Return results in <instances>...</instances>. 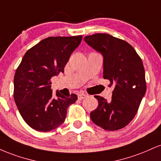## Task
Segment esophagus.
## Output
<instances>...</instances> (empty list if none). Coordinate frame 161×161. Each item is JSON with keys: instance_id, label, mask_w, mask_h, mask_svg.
Segmentation results:
<instances>
[{"instance_id": "1", "label": "esophagus", "mask_w": 161, "mask_h": 161, "mask_svg": "<svg viewBox=\"0 0 161 161\" xmlns=\"http://www.w3.org/2000/svg\"><path fill=\"white\" fill-rule=\"evenodd\" d=\"M88 97V95H86V94H79V95H78V98L79 100H82L84 98H86V97Z\"/></svg>"}]
</instances>
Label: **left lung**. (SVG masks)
<instances>
[{
    "mask_svg": "<svg viewBox=\"0 0 161 161\" xmlns=\"http://www.w3.org/2000/svg\"><path fill=\"white\" fill-rule=\"evenodd\" d=\"M84 41L103 56L104 79L114 86L112 98L108 101L95 95L98 106L91 112L95 124L114 131L127 125L136 116L145 95V73L142 59L125 41L105 33L86 36Z\"/></svg>",
    "mask_w": 161,
    "mask_h": 161,
    "instance_id": "1",
    "label": "left lung"
}]
</instances>
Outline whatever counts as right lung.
Instances as JSON below:
<instances>
[{"mask_svg": "<svg viewBox=\"0 0 161 161\" xmlns=\"http://www.w3.org/2000/svg\"><path fill=\"white\" fill-rule=\"evenodd\" d=\"M82 36L48 37L24 55L14 75V101L20 115L31 128L49 132L65 121L69 105L77 95H53L51 79L64 73L71 53Z\"/></svg>", "mask_w": 161, "mask_h": 161, "instance_id": "right-lung-1", "label": "right lung"}]
</instances>
